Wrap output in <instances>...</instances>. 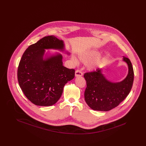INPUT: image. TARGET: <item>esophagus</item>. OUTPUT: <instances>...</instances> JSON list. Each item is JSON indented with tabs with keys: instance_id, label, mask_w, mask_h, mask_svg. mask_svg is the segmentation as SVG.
<instances>
[{
	"instance_id": "esophagus-1",
	"label": "esophagus",
	"mask_w": 146,
	"mask_h": 146,
	"mask_svg": "<svg viewBox=\"0 0 146 146\" xmlns=\"http://www.w3.org/2000/svg\"><path fill=\"white\" fill-rule=\"evenodd\" d=\"M83 73L80 70H76L75 72V76H83Z\"/></svg>"
}]
</instances>
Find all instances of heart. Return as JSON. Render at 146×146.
<instances>
[{"label":"heart","mask_w":146,"mask_h":146,"mask_svg":"<svg viewBox=\"0 0 146 146\" xmlns=\"http://www.w3.org/2000/svg\"><path fill=\"white\" fill-rule=\"evenodd\" d=\"M98 55V52L95 51H92L90 52H88L87 53H85L83 54H81L79 56V58L80 60L83 62L84 63L89 62L92 59L96 57ZM73 61L76 63H77L78 61L75 57L73 58ZM94 66V64L91 65L90 67H92Z\"/></svg>","instance_id":"1"}]
</instances>
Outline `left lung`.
<instances>
[{
    "instance_id": "left-lung-1",
    "label": "left lung",
    "mask_w": 146,
    "mask_h": 146,
    "mask_svg": "<svg viewBox=\"0 0 146 146\" xmlns=\"http://www.w3.org/2000/svg\"><path fill=\"white\" fill-rule=\"evenodd\" d=\"M127 63L129 72L125 79L119 83L108 80L102 73V69L85 73L86 81L84 93L85 100L91 109L100 111H108L117 107L130 93L132 88L134 73L130 60L123 57Z\"/></svg>"
}]
</instances>
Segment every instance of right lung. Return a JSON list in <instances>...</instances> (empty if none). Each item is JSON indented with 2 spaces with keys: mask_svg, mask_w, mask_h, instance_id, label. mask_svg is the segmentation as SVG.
<instances>
[{
  "mask_svg": "<svg viewBox=\"0 0 146 146\" xmlns=\"http://www.w3.org/2000/svg\"><path fill=\"white\" fill-rule=\"evenodd\" d=\"M63 51L64 44L54 35L45 36L31 45L21 57L17 79L23 94L33 104L50 106L56 104L63 87L75 76V70L63 66L60 54L44 59L45 49Z\"/></svg>",
  "mask_w": 146,
  "mask_h": 146,
  "instance_id": "add662e5",
  "label": "right lung"
}]
</instances>
